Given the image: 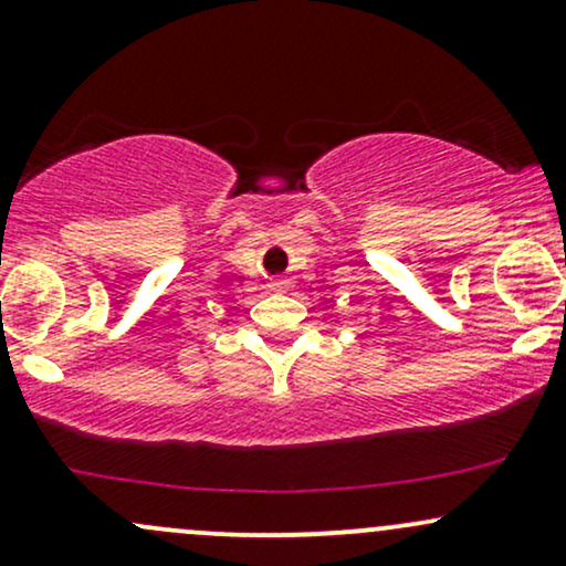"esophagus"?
Instances as JSON below:
<instances>
[{"instance_id":"obj_1","label":"esophagus","mask_w":566,"mask_h":566,"mask_svg":"<svg viewBox=\"0 0 566 566\" xmlns=\"http://www.w3.org/2000/svg\"><path fill=\"white\" fill-rule=\"evenodd\" d=\"M271 287H274V290H284V282H282V279H274V282H271Z\"/></svg>"}]
</instances>
